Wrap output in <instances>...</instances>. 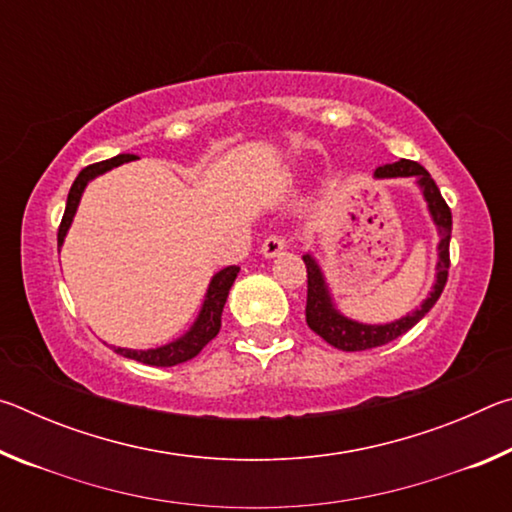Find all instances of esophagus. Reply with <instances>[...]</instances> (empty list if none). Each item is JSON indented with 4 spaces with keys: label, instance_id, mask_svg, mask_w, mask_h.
<instances>
[{
    "label": "esophagus",
    "instance_id": "1",
    "mask_svg": "<svg viewBox=\"0 0 512 512\" xmlns=\"http://www.w3.org/2000/svg\"><path fill=\"white\" fill-rule=\"evenodd\" d=\"M289 246V241H287V237H282V235H271L268 239H264V244H262V255L264 257H277L282 253L284 248Z\"/></svg>",
    "mask_w": 512,
    "mask_h": 512
}]
</instances>
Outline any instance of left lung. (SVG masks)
<instances>
[{"instance_id":"8db88e82","label":"left lung","mask_w":512,"mask_h":512,"mask_svg":"<svg viewBox=\"0 0 512 512\" xmlns=\"http://www.w3.org/2000/svg\"><path fill=\"white\" fill-rule=\"evenodd\" d=\"M375 178H415V183L422 189L424 201H427L429 214L433 223H436L440 244H438V264H436V284L431 287V293L422 300V305L411 311V314L402 316L400 320L386 325H366L357 323L348 316H343L336 309L332 293L325 282V275L320 271L314 255H302L307 266V325L314 332L325 339L329 345L339 348L343 352H361L370 348H379L395 341L397 336L409 332V329L420 323V320L429 314V309L436 305L440 293L445 289L447 271H449V239H452V210H449L445 198L440 196L438 185L433 183L429 171L420 167L418 162L400 160L393 164H384L375 171Z\"/></svg>"}]
</instances>
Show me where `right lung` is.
<instances>
[{"label": "right lung", "instance_id": "obj_1", "mask_svg": "<svg viewBox=\"0 0 512 512\" xmlns=\"http://www.w3.org/2000/svg\"><path fill=\"white\" fill-rule=\"evenodd\" d=\"M131 160H135V155L121 153L110 160L90 164V167H85L79 176H76L74 185L67 194L65 214H63V221H60V228H58V248L63 246L69 225H72V221H74L76 207H79L81 196L90 180L101 176V173L110 171L112 167H119V164L131 162ZM237 273H239V266H228L212 277L210 287H207V293H205L203 307H201V311H198V318L194 320V325L189 327L183 336H180V339L171 341L167 345H160V348H153V350H128V348H112V350L126 359L146 363V366H160V368L178 366V363L194 359L196 354L201 352L216 334H219L225 300H228L230 287L237 280Z\"/></svg>", "mask_w": 512, "mask_h": 512}]
</instances>
